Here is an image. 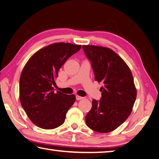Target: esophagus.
Returning <instances> with one entry per match:
<instances>
[{
  "instance_id": "obj_1",
  "label": "esophagus",
  "mask_w": 159,
  "mask_h": 159,
  "mask_svg": "<svg viewBox=\"0 0 159 159\" xmlns=\"http://www.w3.org/2000/svg\"><path fill=\"white\" fill-rule=\"evenodd\" d=\"M84 99V98H83V97H81V96H79V95H76V99L77 100H81V99Z\"/></svg>"
}]
</instances>
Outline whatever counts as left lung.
<instances>
[{
    "instance_id": "1",
    "label": "left lung",
    "mask_w": 159,
    "mask_h": 159,
    "mask_svg": "<svg viewBox=\"0 0 159 159\" xmlns=\"http://www.w3.org/2000/svg\"><path fill=\"white\" fill-rule=\"evenodd\" d=\"M91 61L95 80L103 86L99 101L93 100L86 115V124L93 130L106 133L117 128L130 115L137 98V89L130 69L114 51L107 47L83 45Z\"/></svg>"
}]
</instances>
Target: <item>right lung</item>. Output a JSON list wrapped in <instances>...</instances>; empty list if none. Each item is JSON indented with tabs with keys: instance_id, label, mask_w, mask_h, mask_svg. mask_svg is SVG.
<instances>
[{
	"instance_id": "1",
	"label": "right lung",
	"mask_w": 159,
	"mask_h": 159,
	"mask_svg": "<svg viewBox=\"0 0 159 159\" xmlns=\"http://www.w3.org/2000/svg\"><path fill=\"white\" fill-rule=\"evenodd\" d=\"M82 45L57 43L42 48L22 69L19 98L30 120L38 127L51 129L63 124L66 112L75 102V95L54 92L58 70Z\"/></svg>"
}]
</instances>
